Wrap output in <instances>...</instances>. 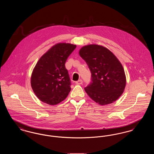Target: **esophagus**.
Masks as SVG:
<instances>
[{
  "instance_id": "34e87169",
  "label": "esophagus",
  "mask_w": 154,
  "mask_h": 154,
  "mask_svg": "<svg viewBox=\"0 0 154 154\" xmlns=\"http://www.w3.org/2000/svg\"><path fill=\"white\" fill-rule=\"evenodd\" d=\"M75 84H77V85L82 84V81L81 80H78L75 82Z\"/></svg>"
}]
</instances>
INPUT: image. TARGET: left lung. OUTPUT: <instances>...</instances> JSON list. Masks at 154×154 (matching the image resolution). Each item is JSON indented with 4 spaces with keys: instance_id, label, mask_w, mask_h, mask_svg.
Returning a JSON list of instances; mask_svg holds the SVG:
<instances>
[{
    "instance_id": "1",
    "label": "left lung",
    "mask_w": 154,
    "mask_h": 154,
    "mask_svg": "<svg viewBox=\"0 0 154 154\" xmlns=\"http://www.w3.org/2000/svg\"><path fill=\"white\" fill-rule=\"evenodd\" d=\"M79 54L92 74V82L84 88L88 95L102 106L116 101L123 94L126 82L124 69L116 56L97 44L83 46Z\"/></svg>"
}]
</instances>
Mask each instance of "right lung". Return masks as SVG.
<instances>
[{
    "label": "right lung",
    "instance_id": "obj_1",
    "mask_svg": "<svg viewBox=\"0 0 154 154\" xmlns=\"http://www.w3.org/2000/svg\"><path fill=\"white\" fill-rule=\"evenodd\" d=\"M76 45L59 43L51 47L35 66L30 84L37 98L50 105L62 102L70 92V80L65 63Z\"/></svg>",
    "mask_w": 154,
    "mask_h": 154
}]
</instances>
